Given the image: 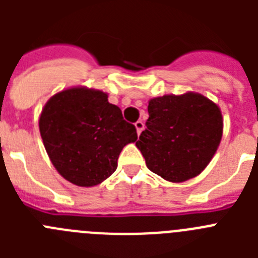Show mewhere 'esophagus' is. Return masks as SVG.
Masks as SVG:
<instances>
[{
	"instance_id": "esophagus-1",
	"label": "esophagus",
	"mask_w": 258,
	"mask_h": 258,
	"mask_svg": "<svg viewBox=\"0 0 258 258\" xmlns=\"http://www.w3.org/2000/svg\"><path fill=\"white\" fill-rule=\"evenodd\" d=\"M136 129H137V133L138 134H141L142 133V131H143V127H145V124H143L142 121H141V120H138V121L136 122Z\"/></svg>"
}]
</instances>
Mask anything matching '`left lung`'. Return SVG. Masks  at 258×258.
I'll return each instance as SVG.
<instances>
[{"mask_svg": "<svg viewBox=\"0 0 258 258\" xmlns=\"http://www.w3.org/2000/svg\"><path fill=\"white\" fill-rule=\"evenodd\" d=\"M149 118L136 146L146 165L169 182L192 178L209 164L222 137L217 104L197 93L149 102Z\"/></svg>", "mask_w": 258, "mask_h": 258, "instance_id": "left-lung-1", "label": "left lung"}]
</instances>
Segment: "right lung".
Here are the masks:
<instances>
[{
	"instance_id": "1",
	"label": "right lung",
	"mask_w": 258,
	"mask_h": 258,
	"mask_svg": "<svg viewBox=\"0 0 258 258\" xmlns=\"http://www.w3.org/2000/svg\"><path fill=\"white\" fill-rule=\"evenodd\" d=\"M38 125L52 165L83 187L108 178L124 146L137 141L136 126L125 121L121 109L93 89H67L51 97Z\"/></svg>"
}]
</instances>
